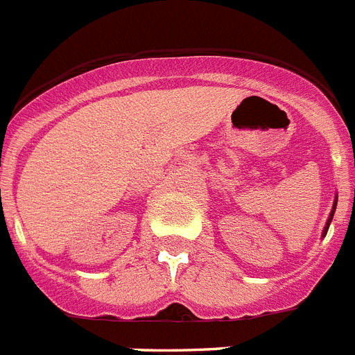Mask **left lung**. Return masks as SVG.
Returning a JSON list of instances; mask_svg holds the SVG:
<instances>
[{"instance_id":"8db88e82","label":"left lung","mask_w":355,"mask_h":355,"mask_svg":"<svg viewBox=\"0 0 355 355\" xmlns=\"http://www.w3.org/2000/svg\"><path fill=\"white\" fill-rule=\"evenodd\" d=\"M336 207H338V196H336V201H334L332 212H330V216H329V221H327V227H324V230H323V236H327V232H329V227H330V223H332V218H334V212H336Z\"/></svg>"}]
</instances>
